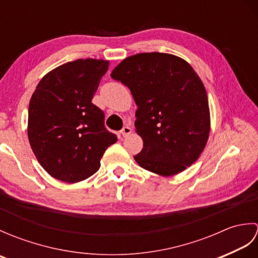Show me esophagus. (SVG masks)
I'll return each instance as SVG.
<instances>
[{"instance_id": "34e87169", "label": "esophagus", "mask_w": 258, "mask_h": 258, "mask_svg": "<svg viewBox=\"0 0 258 258\" xmlns=\"http://www.w3.org/2000/svg\"><path fill=\"white\" fill-rule=\"evenodd\" d=\"M131 133H132V128H131L130 126H124L122 131H120V134H122L123 138H126V136L130 135Z\"/></svg>"}]
</instances>
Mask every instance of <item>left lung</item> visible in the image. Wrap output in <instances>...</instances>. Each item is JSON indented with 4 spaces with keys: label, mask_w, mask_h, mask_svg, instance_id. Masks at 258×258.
Returning a JSON list of instances; mask_svg holds the SVG:
<instances>
[{
    "label": "left lung",
    "mask_w": 258,
    "mask_h": 258,
    "mask_svg": "<svg viewBox=\"0 0 258 258\" xmlns=\"http://www.w3.org/2000/svg\"><path fill=\"white\" fill-rule=\"evenodd\" d=\"M138 105L135 131L143 149L134 160L146 171L173 176L199 160L211 131L206 90L194 69L168 53H140L111 73Z\"/></svg>",
    "instance_id": "left-lung-1"
}]
</instances>
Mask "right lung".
Here are the masks:
<instances>
[{"label": "right lung", "instance_id": "1", "mask_svg": "<svg viewBox=\"0 0 258 258\" xmlns=\"http://www.w3.org/2000/svg\"><path fill=\"white\" fill-rule=\"evenodd\" d=\"M108 65L95 58L62 64L43 76L33 93L27 136L36 160L54 178L72 184L89 178L117 141L92 103Z\"/></svg>", "mask_w": 258, "mask_h": 258}]
</instances>
